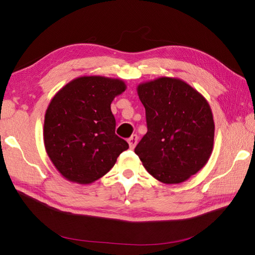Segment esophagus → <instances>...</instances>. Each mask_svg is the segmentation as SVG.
Here are the masks:
<instances>
[{
	"label": "esophagus",
	"mask_w": 255,
	"mask_h": 255,
	"mask_svg": "<svg viewBox=\"0 0 255 255\" xmlns=\"http://www.w3.org/2000/svg\"><path fill=\"white\" fill-rule=\"evenodd\" d=\"M137 142H138V136H137V134H132L130 138H128V143H129V145H130L131 149H133L134 147H136Z\"/></svg>",
	"instance_id": "obj_1"
}]
</instances>
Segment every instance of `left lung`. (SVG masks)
Here are the masks:
<instances>
[{
  "mask_svg": "<svg viewBox=\"0 0 255 255\" xmlns=\"http://www.w3.org/2000/svg\"><path fill=\"white\" fill-rule=\"evenodd\" d=\"M148 131L134 148L156 180L177 184L202 169L213 151L215 124L209 104L178 79L160 78L138 86Z\"/></svg>",
  "mask_w": 255,
  "mask_h": 255,
  "instance_id": "8db88e82",
  "label": "left lung"
}]
</instances>
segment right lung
Returning a JSON list of instances; mask_svg holds the SVG:
<instances>
[{
	"mask_svg": "<svg viewBox=\"0 0 255 255\" xmlns=\"http://www.w3.org/2000/svg\"><path fill=\"white\" fill-rule=\"evenodd\" d=\"M125 90L121 80L81 77L53 96L45 116L44 141L48 156L67 180H99L129 148L115 133L111 111L113 100Z\"/></svg>",
	"mask_w": 255,
	"mask_h": 255,
	"instance_id": "right-lung-1",
	"label": "right lung"
}]
</instances>
